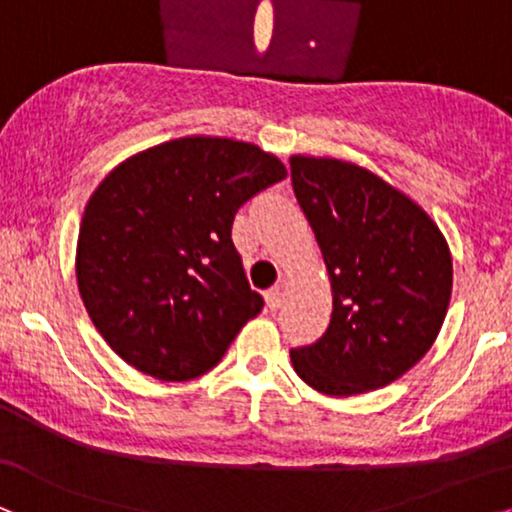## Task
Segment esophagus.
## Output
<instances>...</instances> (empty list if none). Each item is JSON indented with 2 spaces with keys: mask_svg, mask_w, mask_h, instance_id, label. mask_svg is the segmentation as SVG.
I'll list each match as a JSON object with an SVG mask.
<instances>
[{
  "mask_svg": "<svg viewBox=\"0 0 512 512\" xmlns=\"http://www.w3.org/2000/svg\"><path fill=\"white\" fill-rule=\"evenodd\" d=\"M264 299H267V309L269 311H276V309H281V304H283V288H271V290H267V295H264Z\"/></svg>",
  "mask_w": 512,
  "mask_h": 512,
  "instance_id": "esophagus-1",
  "label": "esophagus"
}]
</instances>
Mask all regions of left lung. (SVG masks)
<instances>
[{
  "instance_id": "obj_1",
  "label": "left lung",
  "mask_w": 512,
  "mask_h": 512,
  "mask_svg": "<svg viewBox=\"0 0 512 512\" xmlns=\"http://www.w3.org/2000/svg\"><path fill=\"white\" fill-rule=\"evenodd\" d=\"M290 168L332 288L325 335L290 351L292 367L335 398L377 391L440 335L452 297L447 238L417 201L358 163L292 154Z\"/></svg>"
}]
</instances>
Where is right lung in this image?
Instances as JSON below:
<instances>
[{
    "label": "right lung",
    "instance_id": "right-lung-1",
    "mask_svg": "<svg viewBox=\"0 0 512 512\" xmlns=\"http://www.w3.org/2000/svg\"><path fill=\"white\" fill-rule=\"evenodd\" d=\"M288 175L252 142L187 135L128 156L79 224L77 285L121 360L161 381L201 377L262 311L231 243L236 210Z\"/></svg>",
    "mask_w": 512,
    "mask_h": 512
}]
</instances>
